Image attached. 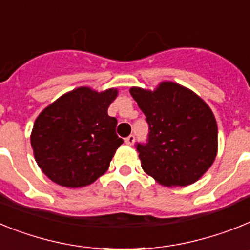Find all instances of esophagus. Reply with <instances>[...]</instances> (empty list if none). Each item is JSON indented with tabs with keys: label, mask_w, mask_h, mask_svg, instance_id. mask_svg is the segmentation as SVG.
I'll list each match as a JSON object with an SVG mask.
<instances>
[{
	"label": "esophagus",
	"mask_w": 250,
	"mask_h": 250,
	"mask_svg": "<svg viewBox=\"0 0 250 250\" xmlns=\"http://www.w3.org/2000/svg\"><path fill=\"white\" fill-rule=\"evenodd\" d=\"M134 140H136V137H134L133 134H131V136H128V137L125 138V142L127 143V145H129V146H132V145L134 143Z\"/></svg>",
	"instance_id": "obj_1"
}]
</instances>
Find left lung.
Returning <instances> with one entry per match:
<instances>
[{
	"instance_id": "obj_1",
	"label": "left lung",
	"mask_w": 250,
	"mask_h": 250,
	"mask_svg": "<svg viewBox=\"0 0 250 250\" xmlns=\"http://www.w3.org/2000/svg\"><path fill=\"white\" fill-rule=\"evenodd\" d=\"M129 93L148 123L146 143H136L145 172L164 186L197 181L218 151V127L208 104L171 82L155 92L131 88Z\"/></svg>"
}]
</instances>
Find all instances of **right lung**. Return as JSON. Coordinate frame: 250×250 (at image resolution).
I'll return each mask as SVG.
<instances>
[{
	"mask_svg": "<svg viewBox=\"0 0 250 250\" xmlns=\"http://www.w3.org/2000/svg\"><path fill=\"white\" fill-rule=\"evenodd\" d=\"M117 89L94 92L78 88L60 97L34 123L35 160L51 181L65 188L90 185L109 167L123 143L116 133L117 119L108 107Z\"/></svg>",
	"mask_w": 250,
	"mask_h": 250,
	"instance_id": "right-lung-1",
	"label": "right lung"
}]
</instances>
